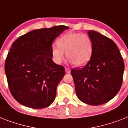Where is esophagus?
Returning <instances> with one entry per match:
<instances>
[{"instance_id": "1", "label": "esophagus", "mask_w": 128, "mask_h": 128, "mask_svg": "<svg viewBox=\"0 0 128 128\" xmlns=\"http://www.w3.org/2000/svg\"><path fill=\"white\" fill-rule=\"evenodd\" d=\"M65 71H66V73H67V74L70 73V70L68 68H65Z\"/></svg>"}]
</instances>
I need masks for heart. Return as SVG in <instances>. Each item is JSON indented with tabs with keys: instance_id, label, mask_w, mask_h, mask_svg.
<instances>
[{
	"instance_id": "b5f03b06",
	"label": "heart",
	"mask_w": 128,
	"mask_h": 128,
	"mask_svg": "<svg viewBox=\"0 0 128 128\" xmlns=\"http://www.w3.org/2000/svg\"><path fill=\"white\" fill-rule=\"evenodd\" d=\"M58 46H52V59L56 64H60L66 57L77 67L85 66L89 62L93 53V42L87 34L69 32L60 37Z\"/></svg>"
}]
</instances>
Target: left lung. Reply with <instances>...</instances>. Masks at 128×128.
<instances>
[{"label": "left lung", "mask_w": 128, "mask_h": 128, "mask_svg": "<svg viewBox=\"0 0 128 128\" xmlns=\"http://www.w3.org/2000/svg\"><path fill=\"white\" fill-rule=\"evenodd\" d=\"M88 34L93 42L92 56L84 67L73 68L71 74L78 99L89 105H102L121 88L124 63L113 40L96 31Z\"/></svg>", "instance_id": "8db88e82"}]
</instances>
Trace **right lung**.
Segmentation results:
<instances>
[{
	"label": "right lung",
	"instance_id": "1",
	"mask_svg": "<svg viewBox=\"0 0 128 128\" xmlns=\"http://www.w3.org/2000/svg\"><path fill=\"white\" fill-rule=\"evenodd\" d=\"M68 27L63 25L33 30L15 40L4 70L12 95L18 103L34 109L51 105L64 68L52 59V42Z\"/></svg>",
	"mask_w": 128,
	"mask_h": 128
}]
</instances>
